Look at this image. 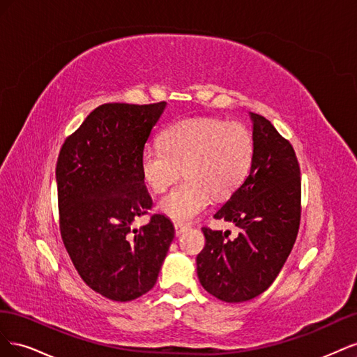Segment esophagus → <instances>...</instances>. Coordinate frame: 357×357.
<instances>
[{
    "instance_id": "1",
    "label": "esophagus",
    "mask_w": 357,
    "mask_h": 357,
    "mask_svg": "<svg viewBox=\"0 0 357 357\" xmlns=\"http://www.w3.org/2000/svg\"><path fill=\"white\" fill-rule=\"evenodd\" d=\"M174 229H176V235L178 236V235H181L183 232L188 229V226L186 225H181V223H176L174 225Z\"/></svg>"
}]
</instances>
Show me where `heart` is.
Instances as JSON below:
<instances>
[{
    "instance_id": "obj_1",
    "label": "heart",
    "mask_w": 357,
    "mask_h": 357,
    "mask_svg": "<svg viewBox=\"0 0 357 357\" xmlns=\"http://www.w3.org/2000/svg\"><path fill=\"white\" fill-rule=\"evenodd\" d=\"M160 146H146L139 174L155 193L165 192L180 172L185 181L160 199L158 208L177 223L192 222L214 197H228L250 171L255 138L241 123L215 117L183 119L167 126Z\"/></svg>"
}]
</instances>
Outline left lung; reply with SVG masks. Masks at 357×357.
<instances>
[{
  "label": "left lung",
  "mask_w": 357,
  "mask_h": 357,
  "mask_svg": "<svg viewBox=\"0 0 357 357\" xmlns=\"http://www.w3.org/2000/svg\"><path fill=\"white\" fill-rule=\"evenodd\" d=\"M255 156L243 185L214 214L240 228H202L204 250L197 256L202 287L225 302L250 301L271 286L295 244L301 220V172L294 147L264 116L248 113Z\"/></svg>",
  "instance_id": "8db88e82"
}]
</instances>
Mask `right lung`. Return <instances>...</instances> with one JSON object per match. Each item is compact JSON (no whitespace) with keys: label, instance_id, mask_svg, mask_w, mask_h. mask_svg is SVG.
Masks as SVG:
<instances>
[{"label":"right lung","instance_id":"add662e5","mask_svg":"<svg viewBox=\"0 0 357 357\" xmlns=\"http://www.w3.org/2000/svg\"><path fill=\"white\" fill-rule=\"evenodd\" d=\"M167 102L102 104L63 143L58 164L59 228L77 273L100 295L128 302L156 283L174 226L164 214L134 229L152 207L139 155Z\"/></svg>","mask_w":357,"mask_h":357}]
</instances>
